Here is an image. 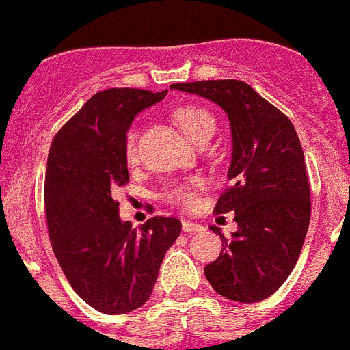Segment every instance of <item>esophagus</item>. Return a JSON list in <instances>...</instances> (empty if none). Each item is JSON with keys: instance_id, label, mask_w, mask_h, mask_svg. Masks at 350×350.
I'll list each match as a JSON object with an SVG mask.
<instances>
[{"instance_id": "esophagus-1", "label": "esophagus", "mask_w": 350, "mask_h": 350, "mask_svg": "<svg viewBox=\"0 0 350 350\" xmlns=\"http://www.w3.org/2000/svg\"><path fill=\"white\" fill-rule=\"evenodd\" d=\"M182 230L187 232V234H194V232H202L204 227L198 221H191V219H182Z\"/></svg>"}]
</instances>
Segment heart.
Here are the masks:
<instances>
[{"instance_id":"b5f03b06","label":"heart","mask_w":350,"mask_h":350,"mask_svg":"<svg viewBox=\"0 0 350 350\" xmlns=\"http://www.w3.org/2000/svg\"><path fill=\"white\" fill-rule=\"evenodd\" d=\"M173 118H175L178 127L185 132V135L198 144L202 141H208L216 127L215 116L208 109L198 105L178 106L173 111ZM123 151H125V159L129 163H135V159H137V135H135L134 129H129L127 134H125ZM202 187H204V182L199 177L185 178V180L166 185L165 191H163V198L172 204L192 209L198 206L199 192Z\"/></svg>"}]
</instances>
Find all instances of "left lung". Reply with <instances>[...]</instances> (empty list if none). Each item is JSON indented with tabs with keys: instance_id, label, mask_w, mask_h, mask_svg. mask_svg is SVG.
<instances>
[{
	"instance_id": "left-lung-1",
	"label": "left lung",
	"mask_w": 350,
	"mask_h": 350,
	"mask_svg": "<svg viewBox=\"0 0 350 350\" xmlns=\"http://www.w3.org/2000/svg\"><path fill=\"white\" fill-rule=\"evenodd\" d=\"M173 89L225 109L232 127L230 185L215 213L235 211L239 230L221 237L218 259L204 268L211 287L235 302H259L282 287L297 262L311 218L304 152L294 125L242 81H198Z\"/></svg>"
}]
</instances>
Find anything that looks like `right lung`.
I'll return each instance as SVG.
<instances>
[{
    "label": "right lung",
    "instance_id": "1",
    "mask_svg": "<svg viewBox=\"0 0 350 350\" xmlns=\"http://www.w3.org/2000/svg\"><path fill=\"white\" fill-rule=\"evenodd\" d=\"M113 88L96 92L56 132L48 154L44 209L56 259L91 308L123 314L151 297L165 252L180 235L173 216L141 228L118 216L115 189L127 185L125 134L132 120L166 94Z\"/></svg>",
    "mask_w": 350,
    "mask_h": 350
}]
</instances>
